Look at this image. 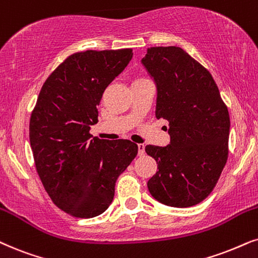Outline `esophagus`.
<instances>
[{"mask_svg": "<svg viewBox=\"0 0 258 258\" xmlns=\"http://www.w3.org/2000/svg\"><path fill=\"white\" fill-rule=\"evenodd\" d=\"M137 148H139V155L140 156H142V155H145V145H143V143H139V145H137Z\"/></svg>", "mask_w": 258, "mask_h": 258, "instance_id": "1", "label": "esophagus"}]
</instances>
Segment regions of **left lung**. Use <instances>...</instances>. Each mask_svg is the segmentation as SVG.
<instances>
[{
  "label": "left lung",
  "instance_id": "obj_1",
  "mask_svg": "<svg viewBox=\"0 0 258 258\" xmlns=\"http://www.w3.org/2000/svg\"><path fill=\"white\" fill-rule=\"evenodd\" d=\"M156 86V118L168 121L169 145L147 146L158 172L154 199L172 207L202 203L227 160L230 117L211 73L182 48L152 47L141 60Z\"/></svg>",
  "mask_w": 258,
  "mask_h": 258
}]
</instances>
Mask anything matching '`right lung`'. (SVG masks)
Here are the masks:
<instances>
[{
	"label": "right lung",
	"instance_id": "obj_1",
	"mask_svg": "<svg viewBox=\"0 0 258 258\" xmlns=\"http://www.w3.org/2000/svg\"><path fill=\"white\" fill-rule=\"evenodd\" d=\"M132 58L130 48L70 55L43 83L32 112L29 141L42 185L60 210L77 218L108 209L117 178L137 155L129 140L90 134L103 92Z\"/></svg>",
	"mask_w": 258,
	"mask_h": 258
}]
</instances>
